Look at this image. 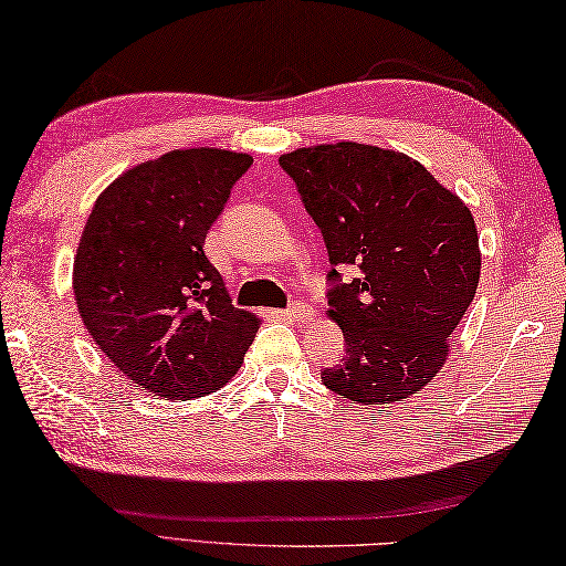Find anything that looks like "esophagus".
<instances>
[{
	"label": "esophagus",
	"mask_w": 566,
	"mask_h": 566,
	"mask_svg": "<svg viewBox=\"0 0 566 566\" xmlns=\"http://www.w3.org/2000/svg\"><path fill=\"white\" fill-rule=\"evenodd\" d=\"M281 317L287 319V322H310V319L315 317V313H313V310H310L307 305L295 303V305H291L287 310H283Z\"/></svg>",
	"instance_id": "34e87169"
}]
</instances>
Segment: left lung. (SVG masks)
Segmentation results:
<instances>
[{
	"instance_id": "left-lung-1",
	"label": "left lung",
	"mask_w": 566,
	"mask_h": 566,
	"mask_svg": "<svg viewBox=\"0 0 566 566\" xmlns=\"http://www.w3.org/2000/svg\"><path fill=\"white\" fill-rule=\"evenodd\" d=\"M332 269L329 317L347 352L322 384L364 406L412 396L447 359V339L476 295L474 217L428 168L366 144H325L281 156ZM349 265L354 280L338 271Z\"/></svg>"
}]
</instances>
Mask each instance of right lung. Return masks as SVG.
Listing matches in <instances>:
<instances>
[{
  "label": "right lung",
  "instance_id": "obj_1",
  "mask_svg": "<svg viewBox=\"0 0 566 566\" xmlns=\"http://www.w3.org/2000/svg\"><path fill=\"white\" fill-rule=\"evenodd\" d=\"M251 164L222 148H182L126 170L92 207L73 266L80 317L148 394H214L256 337L259 317L229 303L205 256L207 229Z\"/></svg>",
  "mask_w": 566,
  "mask_h": 566
}]
</instances>
